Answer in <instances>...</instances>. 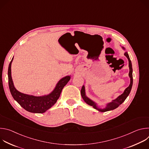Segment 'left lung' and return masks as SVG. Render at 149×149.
I'll list each match as a JSON object with an SVG mask.
<instances>
[{"mask_svg":"<svg viewBox=\"0 0 149 149\" xmlns=\"http://www.w3.org/2000/svg\"><path fill=\"white\" fill-rule=\"evenodd\" d=\"M124 55L127 58H128V59H129V68H130L129 77L130 78V84L129 85V86L125 90V91H124V93L121 95H120L119 97H118L116 99L113 100L112 102L107 104V107H106L105 109H99L98 107H97V106L96 105V104L94 102H93L92 100H91L90 99H89L88 97H86V93H85V87H84V86H82V87L81 88V96H82L83 100H84V101L86 102L87 104H88V105H90L91 106H93V107L95 109L98 110L99 111L105 112V111H108L114 110L115 109L117 108L120 104H121L125 101V100L126 99V98L127 97H128V95H129V94H130V93L131 91V90H132V86H133V74H132L133 69H132V64L131 60H130V59L129 58V54H127V52H125L124 53Z\"/></svg>","mask_w":149,"mask_h":149,"instance_id":"obj_1","label":"left lung"}]
</instances>
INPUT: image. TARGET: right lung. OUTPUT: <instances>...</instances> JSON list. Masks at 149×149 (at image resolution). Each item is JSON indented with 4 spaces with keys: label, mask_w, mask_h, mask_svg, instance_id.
Returning <instances> with one entry per match:
<instances>
[{
    "label": "right lung",
    "mask_w": 149,
    "mask_h": 149,
    "mask_svg": "<svg viewBox=\"0 0 149 149\" xmlns=\"http://www.w3.org/2000/svg\"><path fill=\"white\" fill-rule=\"evenodd\" d=\"M12 59L8 68V82L10 93L13 98L25 110L33 113H43L50 109L57 101L61 91L65 85L70 81V76L62 78L57 84L54 90L49 95L36 97L21 93L16 90L13 86L11 77Z\"/></svg>",
    "instance_id": "right-lung-1"
}]
</instances>
